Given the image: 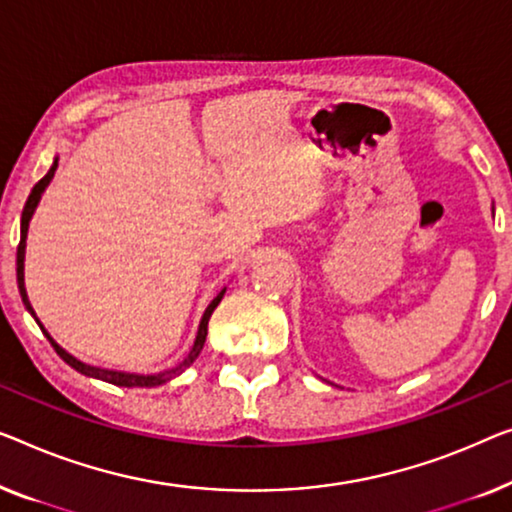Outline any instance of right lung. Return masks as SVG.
<instances>
[{"label":"right lung","mask_w":512,"mask_h":512,"mask_svg":"<svg viewBox=\"0 0 512 512\" xmlns=\"http://www.w3.org/2000/svg\"><path fill=\"white\" fill-rule=\"evenodd\" d=\"M55 170H57V159H55V164L50 166L48 173L43 175L39 182L34 184L32 194H29V198H27L25 207H22V219H20V244H18V256H16L18 291H20V298H22V302H25L27 311H29V314H32L34 318H36V314H34L32 305H29V298H27V291H25V247H27V228H29V219H32V214H34V210H36V205H39V201H41V194H43V191H46V187H48V184H50V180H53ZM224 293H226V288H224V291H221V293L217 295V298H214V300L210 302V305H207L205 314H203V318H201V325H198V335H196V342H194V346H191V351H189L187 358H184V360H182L180 365H177V367H173V369H166V372H161V374H147V376H143V374L113 372V369H101V367L85 365V362H80V360L73 358L71 353H66L64 348L59 346V344L55 342V339L48 335L46 328H43V325L39 323V318H36V323L41 325L43 335H46V337H48V342L53 344V348H55V351H57L59 358H62V360H64L66 365H69V367L76 369V372L85 374V376H92V379H99V381L113 383V385H122V388H154V385H161V383L170 381V379H173V376H180V374L184 372V369H187V367L191 365V362H194V360L198 358V353L203 351V344H205V337H207V321H210L212 311L217 309V305H219V302H221V298H224Z\"/></svg>","instance_id":"add662e5"}]
</instances>
